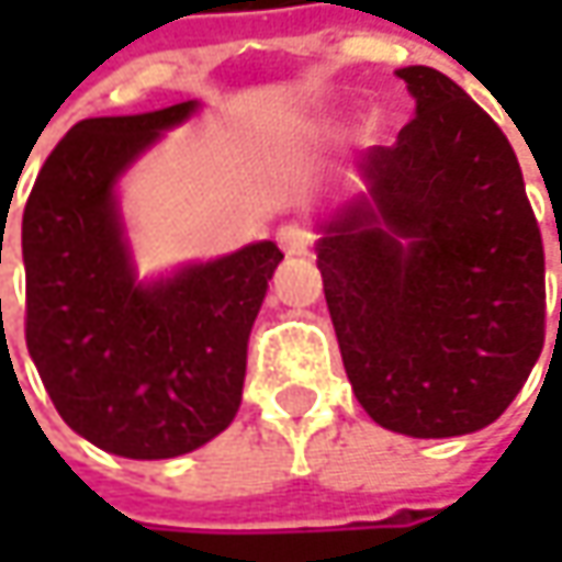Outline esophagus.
I'll list each match as a JSON object with an SVG mask.
<instances>
[{
  "label": "esophagus",
  "instance_id": "esophagus-1",
  "mask_svg": "<svg viewBox=\"0 0 562 562\" xmlns=\"http://www.w3.org/2000/svg\"><path fill=\"white\" fill-rule=\"evenodd\" d=\"M278 247L284 249L288 256H306L313 247V231L306 225H281L278 227Z\"/></svg>",
  "mask_w": 562,
  "mask_h": 562
}]
</instances>
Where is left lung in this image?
I'll return each instance as SVG.
<instances>
[{"label": "left lung", "instance_id": "1", "mask_svg": "<svg viewBox=\"0 0 562 562\" xmlns=\"http://www.w3.org/2000/svg\"><path fill=\"white\" fill-rule=\"evenodd\" d=\"M397 77L416 119L359 162L366 190L318 222L344 369L409 438L485 428L544 347V247L504 131L435 68Z\"/></svg>", "mask_w": 562, "mask_h": 562}]
</instances>
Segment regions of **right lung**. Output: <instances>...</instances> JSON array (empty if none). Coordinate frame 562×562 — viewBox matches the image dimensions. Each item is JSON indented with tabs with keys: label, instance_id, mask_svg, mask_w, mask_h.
Masks as SVG:
<instances>
[{
	"label": "right lung",
	"instance_id": "add662e5",
	"mask_svg": "<svg viewBox=\"0 0 562 562\" xmlns=\"http://www.w3.org/2000/svg\"><path fill=\"white\" fill-rule=\"evenodd\" d=\"M196 99L75 124L21 222L27 350L58 416L99 450L171 460L237 416L249 328L284 252L271 240L140 278L119 181Z\"/></svg>",
	"mask_w": 562,
	"mask_h": 562
}]
</instances>
